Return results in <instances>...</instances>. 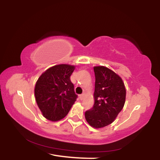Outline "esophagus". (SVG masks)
<instances>
[{
  "instance_id": "34e87169",
  "label": "esophagus",
  "mask_w": 160,
  "mask_h": 160,
  "mask_svg": "<svg viewBox=\"0 0 160 160\" xmlns=\"http://www.w3.org/2000/svg\"><path fill=\"white\" fill-rule=\"evenodd\" d=\"M85 94H80V100H83L84 98H85Z\"/></svg>"
}]
</instances>
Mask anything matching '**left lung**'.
Instances as JSON below:
<instances>
[{"label":"left lung","mask_w":160,"mask_h":160,"mask_svg":"<svg viewBox=\"0 0 160 160\" xmlns=\"http://www.w3.org/2000/svg\"><path fill=\"white\" fill-rule=\"evenodd\" d=\"M94 104L85 113V119L94 128L109 125L117 117L126 102V90L121 78L104 66H94Z\"/></svg>","instance_id":"obj_1"}]
</instances>
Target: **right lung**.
<instances>
[{"instance_id": "right-lung-1", "label": "right lung", "mask_w": 160, "mask_h": 160, "mask_svg": "<svg viewBox=\"0 0 160 160\" xmlns=\"http://www.w3.org/2000/svg\"><path fill=\"white\" fill-rule=\"evenodd\" d=\"M75 66L59 64L48 68L38 78L34 95L43 116L51 121L63 118L71 109L78 96L70 75Z\"/></svg>"}]
</instances>
